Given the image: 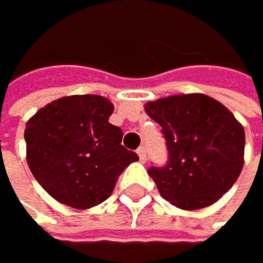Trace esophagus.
Masks as SVG:
<instances>
[{
  "label": "esophagus",
  "instance_id": "1",
  "mask_svg": "<svg viewBox=\"0 0 263 263\" xmlns=\"http://www.w3.org/2000/svg\"><path fill=\"white\" fill-rule=\"evenodd\" d=\"M137 155H138V158H140V161H141V163H145V161H146V149L143 148V146L137 149Z\"/></svg>",
  "mask_w": 263,
  "mask_h": 263
}]
</instances>
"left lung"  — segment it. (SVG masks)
<instances>
[{"label":"left lung","instance_id":"left-lung-1","mask_svg":"<svg viewBox=\"0 0 263 263\" xmlns=\"http://www.w3.org/2000/svg\"><path fill=\"white\" fill-rule=\"evenodd\" d=\"M161 125L170 161L149 168L160 194L184 211L208 208L232 187L244 166L246 133L221 102L204 93H181L145 103Z\"/></svg>","mask_w":263,"mask_h":263}]
</instances>
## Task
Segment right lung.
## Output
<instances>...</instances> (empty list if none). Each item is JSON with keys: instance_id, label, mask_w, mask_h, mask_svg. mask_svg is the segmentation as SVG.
<instances>
[{"instance_id": "obj_1", "label": "right lung", "mask_w": 263, "mask_h": 263, "mask_svg": "<svg viewBox=\"0 0 263 263\" xmlns=\"http://www.w3.org/2000/svg\"><path fill=\"white\" fill-rule=\"evenodd\" d=\"M114 103L102 95L52 100L26 123V161L52 198L74 209L99 206L138 155L122 146L123 133L108 122Z\"/></svg>"}]
</instances>
